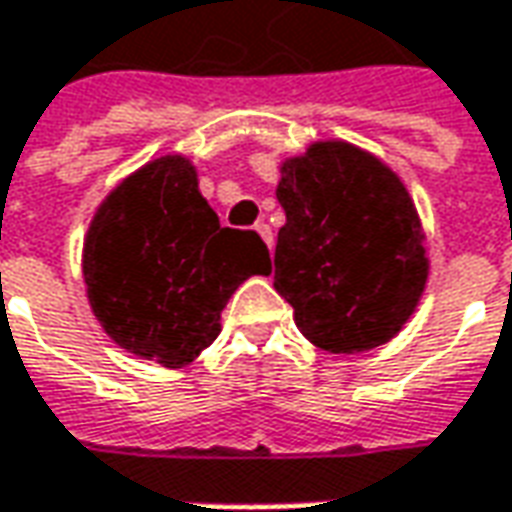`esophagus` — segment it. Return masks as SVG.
<instances>
[{
    "instance_id": "34e87169",
    "label": "esophagus",
    "mask_w": 512,
    "mask_h": 512,
    "mask_svg": "<svg viewBox=\"0 0 512 512\" xmlns=\"http://www.w3.org/2000/svg\"><path fill=\"white\" fill-rule=\"evenodd\" d=\"M256 233L265 239L267 247H273V230H270V225H267V222H259V225H256Z\"/></svg>"
}]
</instances>
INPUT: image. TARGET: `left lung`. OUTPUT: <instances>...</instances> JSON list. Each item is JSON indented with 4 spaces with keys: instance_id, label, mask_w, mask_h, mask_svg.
Listing matches in <instances>:
<instances>
[{
    "instance_id": "obj_1",
    "label": "left lung",
    "mask_w": 512,
    "mask_h": 512,
    "mask_svg": "<svg viewBox=\"0 0 512 512\" xmlns=\"http://www.w3.org/2000/svg\"><path fill=\"white\" fill-rule=\"evenodd\" d=\"M276 199L287 222L273 287L299 330L330 353L390 342L427 282L422 225L399 176L353 145L319 142L282 165Z\"/></svg>"
}]
</instances>
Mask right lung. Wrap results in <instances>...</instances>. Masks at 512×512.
<instances>
[{
	"instance_id": "1",
	"label": "right lung",
	"mask_w": 512,
	"mask_h": 512,
	"mask_svg": "<svg viewBox=\"0 0 512 512\" xmlns=\"http://www.w3.org/2000/svg\"><path fill=\"white\" fill-rule=\"evenodd\" d=\"M82 270L90 307L113 342L182 367L219 336L233 290L270 273V253L256 230L219 225L193 165L165 156L96 210Z\"/></svg>"
}]
</instances>
